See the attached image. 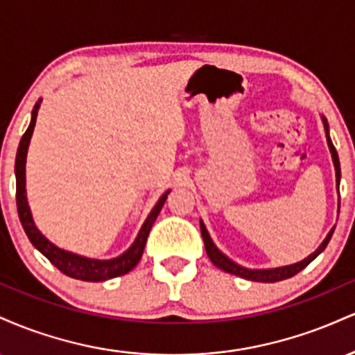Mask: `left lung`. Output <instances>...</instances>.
Returning a JSON list of instances; mask_svg holds the SVG:
<instances>
[{
    "label": "left lung",
    "instance_id": "left-lung-1",
    "mask_svg": "<svg viewBox=\"0 0 355 355\" xmlns=\"http://www.w3.org/2000/svg\"><path fill=\"white\" fill-rule=\"evenodd\" d=\"M322 120H324V126H325V132H327V144H329V148H331V153H332V160H334V166H336V182H337V189H339V182H340V164H339V155H337V150L336 146L332 145L331 141V137H329V125H327V120H325L324 116H322ZM200 230H202V237H203V243H205V250H207V255H209V259L211 260V263H214L215 267L222 268V270L229 272V274H234V275H239L242 277V279H247V280H254V282H279V280H285V279H291V277H294L295 274H299L300 270H304L305 267L309 266V263L312 262L313 259H315L317 255L320 254V252H324V248L327 247L329 240H331L332 234H334V229L329 232V235L325 237L324 242L320 243V247L317 248L313 254H311L307 257V259H304L302 262H297L294 266H285V267H279V268H267V270H248L245 267H240L237 266L235 262H232L229 257H225L222 254V252L218 250L217 247H215V243L211 242L209 232H207L205 225L200 222Z\"/></svg>",
    "mask_w": 355,
    "mask_h": 355
}]
</instances>
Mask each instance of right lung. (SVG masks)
<instances>
[{"label":"right lung","instance_id":"1","mask_svg":"<svg viewBox=\"0 0 355 355\" xmlns=\"http://www.w3.org/2000/svg\"><path fill=\"white\" fill-rule=\"evenodd\" d=\"M38 108H40V101L35 105L33 113H31V123L28 126L26 132H24V135L21 137V141H19L18 152H16V162H15L16 205H18L19 222H21L28 239H30V242L33 243V245L38 248V250L42 252V254L46 257V259L50 260L53 266L58 268L60 272H63V274L68 277H73V279L87 280V282H101V280H108V279H113V277L128 274V272L132 270L138 262H140L141 254H144V248L146 243V237H148L153 222L157 220L158 214H160L162 207H164L168 191L162 195L160 200L157 202V205L153 207L152 211H150V215L146 217L140 232H138L133 245L130 247L125 254L116 257V259H112V260L87 259V257L70 254V252L61 250V248L53 245L50 240L44 239L42 232L35 227L33 217H31L30 207H28V202H26V190H24V165H26V152H28V145H30V138L33 135Z\"/></svg>","mask_w":355,"mask_h":355}]
</instances>
